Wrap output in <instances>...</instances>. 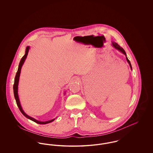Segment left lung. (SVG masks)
<instances>
[{
	"mask_svg": "<svg viewBox=\"0 0 153 153\" xmlns=\"http://www.w3.org/2000/svg\"><path fill=\"white\" fill-rule=\"evenodd\" d=\"M112 46H113V47H114L116 49L118 50L119 51H120V52H122L123 54H124L126 56V60H127V61L128 62V63L129 64V65L130 66V68H131V69L132 70V66H131L130 61L128 60V59L127 58V54H126V52L124 51V50L122 48H121V47H120L118 44L116 43V42H112Z\"/></svg>",
	"mask_w": 153,
	"mask_h": 153,
	"instance_id": "obj_1",
	"label": "left lung"
}]
</instances>
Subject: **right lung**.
<instances>
[{
    "label": "right lung",
    "mask_w": 153,
    "mask_h": 153,
    "mask_svg": "<svg viewBox=\"0 0 153 153\" xmlns=\"http://www.w3.org/2000/svg\"><path fill=\"white\" fill-rule=\"evenodd\" d=\"M30 46H27L26 47V51H25V55L23 56L20 62H19V64L18 66V71L16 73V76H15V77L14 80V86H13V89H14V94L15 99V100L16 102V104L19 108V110L21 111V112H22V114L26 117H27V119H29L30 120L36 122V123L39 124H45L49 123H51L52 122H53L55 119H51L50 120H48V121H45V122H41V121H39L38 120H36V119L32 117H30L28 115H27L25 111L22 109V106H21V102H20V100H19V96H18V84H19V77H20V74H21V69H22V66L23 65L26 59L27 58V54H28V53L29 51ZM65 94V92L64 93Z\"/></svg>",
    "instance_id": "right-lung-1"
}]
</instances>
